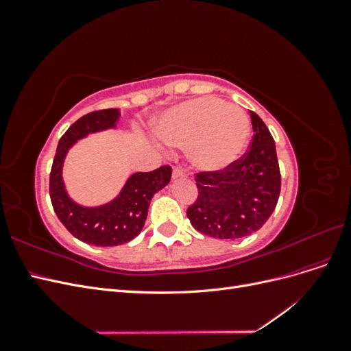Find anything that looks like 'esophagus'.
Masks as SVG:
<instances>
[{"label":"esophagus","mask_w":351,"mask_h":351,"mask_svg":"<svg viewBox=\"0 0 351 351\" xmlns=\"http://www.w3.org/2000/svg\"><path fill=\"white\" fill-rule=\"evenodd\" d=\"M186 177V171L182 167H174L173 169V178H184Z\"/></svg>","instance_id":"obj_1"}]
</instances>
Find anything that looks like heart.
I'll list each match as a JSON object with an SVG mask.
<instances>
[{"instance_id": "obj_1", "label": "heart", "mask_w": 351, "mask_h": 351, "mask_svg": "<svg viewBox=\"0 0 351 351\" xmlns=\"http://www.w3.org/2000/svg\"><path fill=\"white\" fill-rule=\"evenodd\" d=\"M156 133L165 143L189 149L190 161L202 171H219L244 151L250 121L236 105L204 97L168 110L159 119Z\"/></svg>"}]
</instances>
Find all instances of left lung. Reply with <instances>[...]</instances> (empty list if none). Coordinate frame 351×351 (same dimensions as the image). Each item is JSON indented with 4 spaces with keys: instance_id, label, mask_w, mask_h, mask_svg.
Instances as JSON below:
<instances>
[{
    "instance_id": "obj_1",
    "label": "left lung",
    "mask_w": 351,
    "mask_h": 351,
    "mask_svg": "<svg viewBox=\"0 0 351 351\" xmlns=\"http://www.w3.org/2000/svg\"><path fill=\"white\" fill-rule=\"evenodd\" d=\"M250 112L249 149L219 171L195 174L197 199L187 218L202 234L234 240L250 236L268 221L281 192L274 137L261 117Z\"/></svg>"
}]
</instances>
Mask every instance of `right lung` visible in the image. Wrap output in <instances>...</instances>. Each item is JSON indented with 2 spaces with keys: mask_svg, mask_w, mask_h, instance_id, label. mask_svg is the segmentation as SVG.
Returning a JSON list of instances; mask_svg holds the SVG:
<instances>
[{
  "mask_svg": "<svg viewBox=\"0 0 351 351\" xmlns=\"http://www.w3.org/2000/svg\"><path fill=\"white\" fill-rule=\"evenodd\" d=\"M119 110L92 111L69 127L61 136L49 174V196L58 219L69 232L95 246H119L133 240L142 231L152 196L169 183L171 167L161 165L149 173L133 174L121 193L110 204L83 208L67 196L61 178L62 161L73 143L89 133L115 127Z\"/></svg>",
  "mask_w": 351,
  "mask_h": 351,
  "instance_id": "obj_1",
  "label": "right lung"
}]
</instances>
